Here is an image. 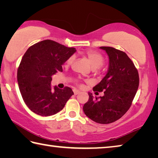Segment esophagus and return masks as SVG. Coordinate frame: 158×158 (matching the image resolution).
Segmentation results:
<instances>
[{
	"instance_id": "esophagus-1",
	"label": "esophagus",
	"mask_w": 158,
	"mask_h": 158,
	"mask_svg": "<svg viewBox=\"0 0 158 158\" xmlns=\"http://www.w3.org/2000/svg\"><path fill=\"white\" fill-rule=\"evenodd\" d=\"M73 92H74V95H77V94H79V90H74Z\"/></svg>"
}]
</instances>
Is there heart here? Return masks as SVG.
Masks as SVG:
<instances>
[{
	"label": "heart",
	"mask_w": 158,
	"mask_h": 158,
	"mask_svg": "<svg viewBox=\"0 0 158 158\" xmlns=\"http://www.w3.org/2000/svg\"><path fill=\"white\" fill-rule=\"evenodd\" d=\"M85 54L87 56V58H89L90 64H91L92 68L94 69H99L103 65L105 60H104L103 56L100 53L94 52V51H89ZM74 60V56H72L67 60V64L68 65H70V64L73 63Z\"/></svg>",
	"instance_id": "heart-1"
}]
</instances>
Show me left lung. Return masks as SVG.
I'll return each mask as SVG.
<instances>
[{
	"label": "left lung",
	"instance_id": "left-lung-1",
	"mask_svg": "<svg viewBox=\"0 0 158 158\" xmlns=\"http://www.w3.org/2000/svg\"><path fill=\"white\" fill-rule=\"evenodd\" d=\"M100 48L107 53L109 67L106 75L93 90L104 91V95L98 99L89 93V99L83 110L92 121L108 124L117 121L130 109L139 78L137 68L125 52L110 47Z\"/></svg>",
	"mask_w": 158,
	"mask_h": 158
}]
</instances>
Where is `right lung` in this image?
<instances>
[{
    "mask_svg": "<svg viewBox=\"0 0 158 158\" xmlns=\"http://www.w3.org/2000/svg\"><path fill=\"white\" fill-rule=\"evenodd\" d=\"M75 48L66 47L50 40L30 47L21 59L17 71V81L23 100L35 114L52 116L62 110L74 95L70 88H52V75L62 72V65L76 52Z\"/></svg>",
    "mask_w": 158,
    "mask_h": 158,
    "instance_id": "obj_1",
    "label": "right lung"
}]
</instances>
